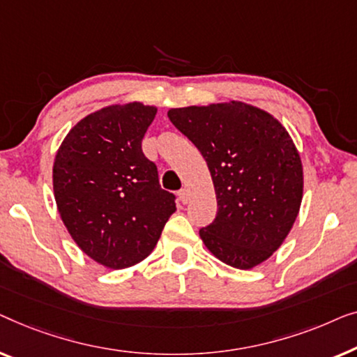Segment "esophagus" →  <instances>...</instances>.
Masks as SVG:
<instances>
[{
  "instance_id": "34e87169",
  "label": "esophagus",
  "mask_w": 357,
  "mask_h": 357,
  "mask_svg": "<svg viewBox=\"0 0 357 357\" xmlns=\"http://www.w3.org/2000/svg\"><path fill=\"white\" fill-rule=\"evenodd\" d=\"M178 195H179V200L183 204H188L189 202V190L188 189H181L179 192H178Z\"/></svg>"
}]
</instances>
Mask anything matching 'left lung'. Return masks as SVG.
Listing matches in <instances>:
<instances>
[{
	"instance_id": "8db88e82",
	"label": "left lung",
	"mask_w": 357,
	"mask_h": 357,
	"mask_svg": "<svg viewBox=\"0 0 357 357\" xmlns=\"http://www.w3.org/2000/svg\"><path fill=\"white\" fill-rule=\"evenodd\" d=\"M169 121L202 153L217 217L199 231L222 262L248 270L267 260L299 213L303 165L278 119L241 102L173 108Z\"/></svg>"
}]
</instances>
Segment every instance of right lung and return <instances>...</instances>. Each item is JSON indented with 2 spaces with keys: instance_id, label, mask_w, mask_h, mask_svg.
Segmentation results:
<instances>
[{
  "instance_id": "add662e5",
  "label": "right lung",
  "mask_w": 357,
  "mask_h": 357,
  "mask_svg": "<svg viewBox=\"0 0 357 357\" xmlns=\"http://www.w3.org/2000/svg\"><path fill=\"white\" fill-rule=\"evenodd\" d=\"M157 108L134 102L98 109L74 126L53 167L54 199L69 234L95 262L126 268L152 252L174 194L160 188L142 139Z\"/></svg>"
}]
</instances>
